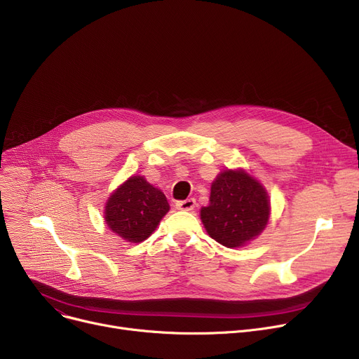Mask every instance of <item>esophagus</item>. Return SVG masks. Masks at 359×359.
I'll use <instances>...</instances> for the list:
<instances>
[{"mask_svg":"<svg viewBox=\"0 0 359 359\" xmlns=\"http://www.w3.org/2000/svg\"><path fill=\"white\" fill-rule=\"evenodd\" d=\"M195 205H196V201L194 198H189V199L176 202V208L180 211H192L195 208Z\"/></svg>","mask_w":359,"mask_h":359,"instance_id":"1","label":"esophagus"}]
</instances>
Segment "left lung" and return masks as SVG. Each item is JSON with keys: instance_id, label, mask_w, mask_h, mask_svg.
I'll list each match as a JSON object with an SVG mask.
<instances>
[{"instance_id": "left-lung-1", "label": "left lung", "mask_w": 359, "mask_h": 359, "mask_svg": "<svg viewBox=\"0 0 359 359\" xmlns=\"http://www.w3.org/2000/svg\"><path fill=\"white\" fill-rule=\"evenodd\" d=\"M271 202L256 179L244 170H224L211 186L210 205L201 210L203 227L225 248H241L269 221Z\"/></svg>"}]
</instances>
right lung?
<instances>
[{
	"label": "right lung",
	"instance_id": "1",
	"mask_svg": "<svg viewBox=\"0 0 359 359\" xmlns=\"http://www.w3.org/2000/svg\"><path fill=\"white\" fill-rule=\"evenodd\" d=\"M170 206L164 194L142 176H132L106 202L107 227L129 243H141L157 229Z\"/></svg>",
	"mask_w": 359,
	"mask_h": 359
}]
</instances>
